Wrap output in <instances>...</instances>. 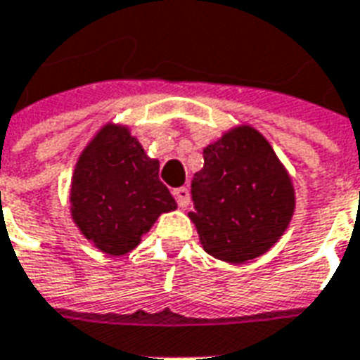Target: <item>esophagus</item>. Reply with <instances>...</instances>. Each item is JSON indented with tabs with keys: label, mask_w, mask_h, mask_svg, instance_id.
<instances>
[{
	"label": "esophagus",
	"mask_w": 360,
	"mask_h": 360,
	"mask_svg": "<svg viewBox=\"0 0 360 360\" xmlns=\"http://www.w3.org/2000/svg\"><path fill=\"white\" fill-rule=\"evenodd\" d=\"M173 196H175V200L179 204V207H187L188 202H191V194H188L187 187H179L173 191Z\"/></svg>",
	"instance_id": "esophagus-1"
}]
</instances>
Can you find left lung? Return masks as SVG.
I'll use <instances>...</instances> for the list:
<instances>
[{
  "instance_id": "1",
  "label": "left lung",
  "mask_w": 360,
  "mask_h": 360,
  "mask_svg": "<svg viewBox=\"0 0 360 360\" xmlns=\"http://www.w3.org/2000/svg\"><path fill=\"white\" fill-rule=\"evenodd\" d=\"M191 194L188 217L204 250L221 262L244 263L265 254L294 214L288 173L262 133L248 126L204 148Z\"/></svg>"
}]
</instances>
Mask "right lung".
Here are the masks:
<instances>
[{"instance_id":"obj_1","label":"right lung","mask_w":360,"mask_h":360,"mask_svg":"<svg viewBox=\"0 0 360 360\" xmlns=\"http://www.w3.org/2000/svg\"><path fill=\"white\" fill-rule=\"evenodd\" d=\"M150 160L126 127L106 126L79 156L72 179V217L105 254L131 252L160 214L177 207Z\"/></svg>"}]
</instances>
